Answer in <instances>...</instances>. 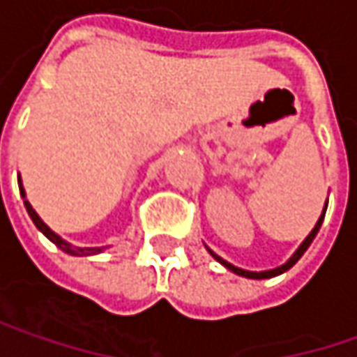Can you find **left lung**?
Listing matches in <instances>:
<instances>
[{"mask_svg":"<svg viewBox=\"0 0 357 357\" xmlns=\"http://www.w3.org/2000/svg\"><path fill=\"white\" fill-rule=\"evenodd\" d=\"M325 208H327V206H325ZM324 216H325V212L321 214V218L317 220L315 228L311 230V234H309V236H307V238L303 241V244L299 246V250H297V252H295V255H293V257L289 259V262H284L283 266H279V268H273V271H264V273H250V271H242V268H238V266H234V264L226 262L224 259H220L218 255H214L212 250H210V255H212V257H214V259H216L218 262H222V264H224L226 268H230L232 273H236V275H241V277H246V279H271V277H277V275H281V273H284V271H289V268H291V266H293L295 262H297L299 259H301V257H303V252L307 250V248H309V244H311V242H313V238L317 236V232H319V228H321V222H324Z\"/></svg>","mask_w":357,"mask_h":357,"instance_id":"1","label":"left lung"}]
</instances>
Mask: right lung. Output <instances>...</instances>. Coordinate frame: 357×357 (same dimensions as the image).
Here are the masks:
<instances>
[{"label": "right lung", "instance_id": "obj_1", "mask_svg": "<svg viewBox=\"0 0 357 357\" xmlns=\"http://www.w3.org/2000/svg\"><path fill=\"white\" fill-rule=\"evenodd\" d=\"M17 183L22 185V179H17ZM20 192L24 194V190H22V188H20ZM24 206H26V210H28V214H30L32 222L36 224V228H38V230H40V232H42V234H44V236L48 238V241H52L54 244H56V246L60 248V250H64V252H68V255H74V257H86V255H96V252H100V250H102V248H78V246H73V244H68L66 241H62V238H60L58 234H54L52 230H50V228H48V226H46L44 222L40 220V216H38V214L33 212V208L30 206V202H28V199L24 202Z\"/></svg>", "mask_w": 357, "mask_h": 357}]
</instances>
